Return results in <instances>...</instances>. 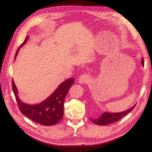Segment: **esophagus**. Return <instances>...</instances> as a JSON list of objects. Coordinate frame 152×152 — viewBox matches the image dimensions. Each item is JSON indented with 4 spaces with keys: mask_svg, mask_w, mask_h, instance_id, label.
<instances>
[{
    "mask_svg": "<svg viewBox=\"0 0 152 152\" xmlns=\"http://www.w3.org/2000/svg\"><path fill=\"white\" fill-rule=\"evenodd\" d=\"M90 80V76L85 74L80 76L79 78V83H81V84H85V83H88Z\"/></svg>",
    "mask_w": 152,
    "mask_h": 152,
    "instance_id": "esophagus-1",
    "label": "esophagus"
}]
</instances>
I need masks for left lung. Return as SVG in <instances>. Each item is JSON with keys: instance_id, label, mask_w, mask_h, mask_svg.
I'll list each match as a JSON object with an SVG mask.
<instances>
[{"instance_id": "8db88e82", "label": "left lung", "mask_w": 152, "mask_h": 152, "mask_svg": "<svg viewBox=\"0 0 152 152\" xmlns=\"http://www.w3.org/2000/svg\"><path fill=\"white\" fill-rule=\"evenodd\" d=\"M141 64L142 65L144 66V60L143 58H142L141 59ZM136 105H134L133 107H131V109L125 110L124 112H118V113H110V112H104L100 117H99V118L95 119H90V120L94 122V123L96 124H99L101 126H104V125H107L111 123H113V122H115L117 121H118L121 119H122V117H124L126 115L128 114V113L131 111L133 110L134 108V107Z\"/></svg>"}]
</instances>
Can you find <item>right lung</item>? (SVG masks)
Here are the masks:
<instances>
[{
  "label": "right lung",
  "mask_w": 152,
  "mask_h": 152,
  "mask_svg": "<svg viewBox=\"0 0 152 152\" xmlns=\"http://www.w3.org/2000/svg\"><path fill=\"white\" fill-rule=\"evenodd\" d=\"M28 39V36L26 37L25 40L19 47L14 59L17 57L20 48L26 43ZM74 83V78H69L62 82L50 96L40 104L35 105L26 104L19 99L17 88L14 84L13 79L12 80V86L19 109L23 114L37 123L44 126H53L58 123L62 119L64 102L68 91Z\"/></svg>",
  "instance_id": "right-lung-1"
}]
</instances>
